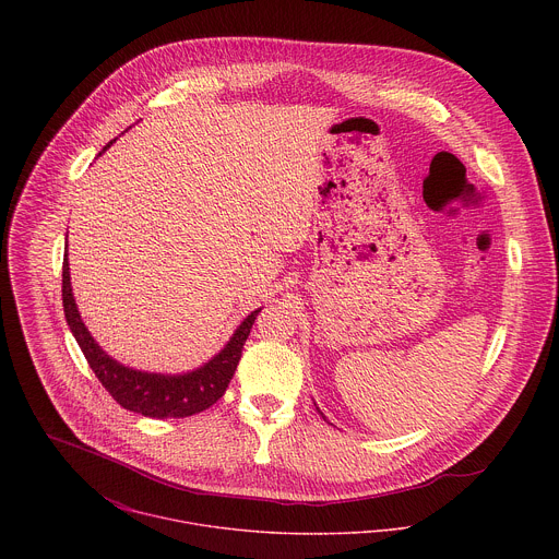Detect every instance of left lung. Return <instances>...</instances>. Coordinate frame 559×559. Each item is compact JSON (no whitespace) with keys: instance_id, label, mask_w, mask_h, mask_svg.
I'll list each match as a JSON object with an SVG mask.
<instances>
[{"instance_id":"left-lung-1","label":"left lung","mask_w":559,"mask_h":559,"mask_svg":"<svg viewBox=\"0 0 559 559\" xmlns=\"http://www.w3.org/2000/svg\"><path fill=\"white\" fill-rule=\"evenodd\" d=\"M319 413H320V411H319ZM320 415H322V413H320ZM322 417H324V415H322Z\"/></svg>"}]
</instances>
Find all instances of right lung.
I'll list each match as a JSON object with an SVG mask.
<instances>
[{
    "label": "right lung",
    "mask_w": 559,
    "mask_h": 559,
    "mask_svg": "<svg viewBox=\"0 0 559 559\" xmlns=\"http://www.w3.org/2000/svg\"><path fill=\"white\" fill-rule=\"evenodd\" d=\"M116 140H111L103 148V153ZM62 304H64V317L71 326V333L75 335L92 372L103 383V388L111 394V399L116 400L120 406H124L127 411L155 417V419L189 417L200 411H206L224 396L239 366L242 344L260 312L258 308L247 319H242L233 337L228 340V344L215 357H211L204 366L182 374H160V372L129 368L116 361L114 357H109L98 346V342L92 337V333L81 320L80 310L73 297V286H71L69 258H64V266H62Z\"/></svg>",
    "instance_id": "1"
}]
</instances>
